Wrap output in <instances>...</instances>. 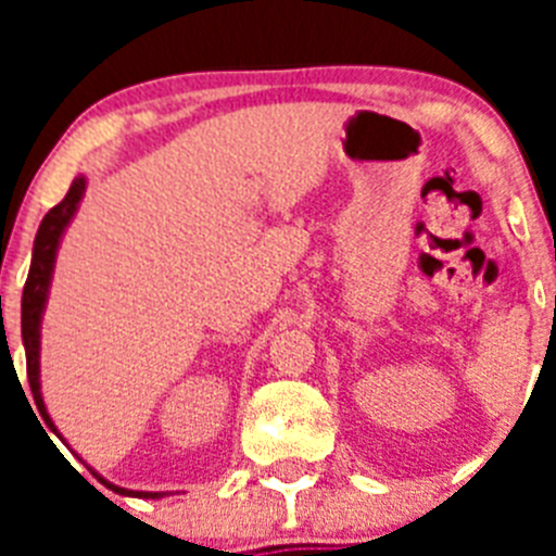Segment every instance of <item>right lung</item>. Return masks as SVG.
<instances>
[{"mask_svg":"<svg viewBox=\"0 0 556 556\" xmlns=\"http://www.w3.org/2000/svg\"><path fill=\"white\" fill-rule=\"evenodd\" d=\"M83 194H86V175H77V178L72 180V186H68L66 198H63L55 208H49L47 217L41 219L36 242H33V262H29L27 283H24V292H22V342H24V356H27L29 390H33V397H36L38 412H41V417L47 420V429H52L55 434H58V426L52 424V417H49L47 404H43V395H41V320H43V308H47V301H49L52 275H55L58 248H61L68 223L75 219L77 208H80ZM63 443H66V440H63ZM88 470L94 473V479L100 481V484H105L108 490H113V493H119V495H132V498H164L166 495V493H144V490H125L119 488V484H111V481H108L105 476L97 473L94 468H88Z\"/></svg>","mask_w":556,"mask_h":556,"instance_id":"add662e5","label":"right lung"}]
</instances>
